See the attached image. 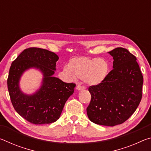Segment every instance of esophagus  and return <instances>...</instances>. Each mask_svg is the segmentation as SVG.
I'll return each instance as SVG.
<instances>
[{
	"label": "esophagus",
	"instance_id": "1",
	"mask_svg": "<svg viewBox=\"0 0 151 151\" xmlns=\"http://www.w3.org/2000/svg\"><path fill=\"white\" fill-rule=\"evenodd\" d=\"M76 90H77V91H82V90H83V89H85V88H84L83 86H82L81 85L76 86Z\"/></svg>",
	"mask_w": 151,
	"mask_h": 151
}]
</instances>
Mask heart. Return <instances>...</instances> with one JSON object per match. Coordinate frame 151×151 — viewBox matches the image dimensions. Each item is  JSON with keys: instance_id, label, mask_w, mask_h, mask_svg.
Wrapping results in <instances>:
<instances>
[{"instance_id": "obj_1", "label": "heart", "mask_w": 151, "mask_h": 151, "mask_svg": "<svg viewBox=\"0 0 151 151\" xmlns=\"http://www.w3.org/2000/svg\"><path fill=\"white\" fill-rule=\"evenodd\" d=\"M65 70L71 76L83 79L89 86H96L103 83L109 75V63L99 58L87 57L72 58Z\"/></svg>"}]
</instances>
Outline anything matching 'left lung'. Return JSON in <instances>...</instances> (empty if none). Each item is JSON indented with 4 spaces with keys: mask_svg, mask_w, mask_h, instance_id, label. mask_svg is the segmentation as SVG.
<instances>
[{
    "mask_svg": "<svg viewBox=\"0 0 151 151\" xmlns=\"http://www.w3.org/2000/svg\"><path fill=\"white\" fill-rule=\"evenodd\" d=\"M109 53L113 57V69L103 83L89 86L91 100L86 112L94 123L113 127L136 111L142 99L143 76L137 58L126 48Z\"/></svg>",
    "mask_w": 151,
    "mask_h": 151,
    "instance_id": "left-lung-1",
    "label": "left lung"
}]
</instances>
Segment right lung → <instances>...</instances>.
<instances>
[{
	"label": "right lung",
	"instance_id": "obj_1",
	"mask_svg": "<svg viewBox=\"0 0 151 151\" xmlns=\"http://www.w3.org/2000/svg\"><path fill=\"white\" fill-rule=\"evenodd\" d=\"M58 57L40 48L24 50L12 62L7 85L14 109L27 121L35 124H50L59 119L65 104L75 91V83H66L53 76ZM43 73L40 88L32 95L22 93L19 86L21 76L29 68Z\"/></svg>",
	"mask_w": 151,
	"mask_h": 151
}]
</instances>
